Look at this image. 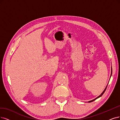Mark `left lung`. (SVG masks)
Returning a JSON list of instances; mask_svg holds the SVG:
<instances>
[{
    "label": "left lung",
    "mask_w": 120,
    "mask_h": 120,
    "mask_svg": "<svg viewBox=\"0 0 120 120\" xmlns=\"http://www.w3.org/2000/svg\"><path fill=\"white\" fill-rule=\"evenodd\" d=\"M112 70L111 69V75H112ZM111 76H110V77H111ZM107 86H108V85H107ZM107 86H106V88H105V90H104V91H103V92L102 93V94L99 96H98V97H96V98H95L94 99V100H91V101H88V102H92V101H94L95 100H96V99H97V98H99V97H101L102 95L103 94H104V92L105 91V90H106V88H107Z\"/></svg>",
    "instance_id": "1"
}]
</instances>
